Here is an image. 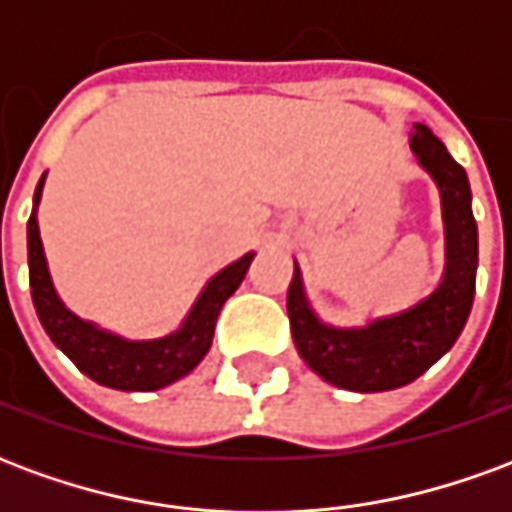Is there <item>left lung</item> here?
<instances>
[{
    "instance_id": "left-lung-1",
    "label": "left lung",
    "mask_w": 512,
    "mask_h": 512,
    "mask_svg": "<svg viewBox=\"0 0 512 512\" xmlns=\"http://www.w3.org/2000/svg\"><path fill=\"white\" fill-rule=\"evenodd\" d=\"M408 145L441 197L444 271L439 285L417 304L373 318L365 326H332L321 321L307 299L299 263L288 288L290 332L301 359L323 381L362 395L389 392L417 381L455 345L472 312L477 222L466 169L422 123H414Z\"/></svg>"
}]
</instances>
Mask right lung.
I'll return each mask as SVG.
<instances>
[{"mask_svg":"<svg viewBox=\"0 0 512 512\" xmlns=\"http://www.w3.org/2000/svg\"><path fill=\"white\" fill-rule=\"evenodd\" d=\"M43 183H46V175L40 178L35 200H32V216L27 222V257L32 304L51 343L57 345L84 376L93 378L95 384L120 389V392H153L189 376L211 351L216 318L222 312L224 301L244 282L246 271L255 260V252H246L235 263L224 266L219 274H213L175 332L156 337V340H126L109 329H101L98 323L79 318L76 312L65 307V301L54 288L38 227Z\"/></svg>","mask_w":512,"mask_h":512,"instance_id":"obj_1","label":"right lung"}]
</instances>
